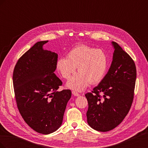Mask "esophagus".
Listing matches in <instances>:
<instances>
[{"label":"esophagus","instance_id":"34e87169","mask_svg":"<svg viewBox=\"0 0 148 148\" xmlns=\"http://www.w3.org/2000/svg\"><path fill=\"white\" fill-rule=\"evenodd\" d=\"M72 94L75 96H79V94L78 93L77 91H72Z\"/></svg>","mask_w":148,"mask_h":148}]
</instances>
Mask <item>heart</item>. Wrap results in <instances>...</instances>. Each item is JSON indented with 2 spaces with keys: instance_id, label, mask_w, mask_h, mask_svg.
Wrapping results in <instances>:
<instances>
[{
  "instance_id": "b5f03b06",
  "label": "heart",
  "mask_w": 148,
  "mask_h": 148,
  "mask_svg": "<svg viewBox=\"0 0 148 148\" xmlns=\"http://www.w3.org/2000/svg\"><path fill=\"white\" fill-rule=\"evenodd\" d=\"M78 73L67 83L69 88L82 91L89 83L96 84L104 78L108 67L106 53L87 45H78L68 52L66 59L61 58L57 62V69L62 77L69 79L75 73Z\"/></svg>"
}]
</instances>
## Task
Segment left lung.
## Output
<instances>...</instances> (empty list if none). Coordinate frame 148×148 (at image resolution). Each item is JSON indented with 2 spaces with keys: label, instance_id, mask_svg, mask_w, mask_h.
Segmentation results:
<instances>
[{
  "label": "left lung",
  "instance_id": "8db88e82",
  "mask_svg": "<svg viewBox=\"0 0 148 148\" xmlns=\"http://www.w3.org/2000/svg\"><path fill=\"white\" fill-rule=\"evenodd\" d=\"M113 60L104 78L85 95L89 126L99 132L111 130L122 122L131 108L134 97L136 69L132 58L112 42Z\"/></svg>",
  "mask_w": 148,
  "mask_h": 148
}]
</instances>
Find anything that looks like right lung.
<instances>
[{
	"label": "right lung",
	"mask_w": 148,
	"mask_h": 148,
	"mask_svg": "<svg viewBox=\"0 0 148 148\" xmlns=\"http://www.w3.org/2000/svg\"><path fill=\"white\" fill-rule=\"evenodd\" d=\"M48 41L36 43L17 61L13 84L17 107L29 126L38 133L48 135L62 123L70 89L57 91L62 85L53 73L58 55L44 50Z\"/></svg>",
	"instance_id": "right-lung-1"
}]
</instances>
